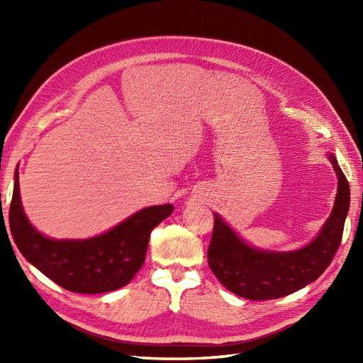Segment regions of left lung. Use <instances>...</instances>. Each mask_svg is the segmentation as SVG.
Masks as SVG:
<instances>
[{"label":"left lung","mask_w":363,"mask_h":363,"mask_svg":"<svg viewBox=\"0 0 363 363\" xmlns=\"http://www.w3.org/2000/svg\"><path fill=\"white\" fill-rule=\"evenodd\" d=\"M337 195L332 215L309 245L292 252H271L244 244L221 218L215 215L207 250L208 267L224 286L247 300L281 298L315 281L330 265L342 240L350 207V184L335 156Z\"/></svg>","instance_id":"left-lung-1"}]
</instances>
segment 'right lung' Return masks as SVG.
Returning <instances> with one entry per match:
<instances>
[{
  "label": "right lung",
  "instance_id": "add662e5",
  "mask_svg": "<svg viewBox=\"0 0 363 363\" xmlns=\"http://www.w3.org/2000/svg\"><path fill=\"white\" fill-rule=\"evenodd\" d=\"M172 204L147 207L111 232L84 240H52L31 227L23 212L15 172L9 224L23 256L63 289L103 294L125 286L142 268L151 230L168 218Z\"/></svg>",
  "mask_w": 363,
  "mask_h": 363
}]
</instances>
